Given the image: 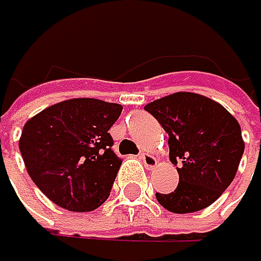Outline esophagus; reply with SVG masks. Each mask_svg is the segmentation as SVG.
I'll return each instance as SVG.
<instances>
[{
    "instance_id": "1",
    "label": "esophagus",
    "mask_w": 261,
    "mask_h": 261,
    "mask_svg": "<svg viewBox=\"0 0 261 261\" xmlns=\"http://www.w3.org/2000/svg\"><path fill=\"white\" fill-rule=\"evenodd\" d=\"M140 158L143 161V165L147 168V169H153L156 166V158L153 155H150L149 152H141L140 153Z\"/></svg>"
}]
</instances>
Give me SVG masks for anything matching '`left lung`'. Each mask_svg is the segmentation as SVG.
Returning a JSON list of instances; mask_svg holds the SVG:
<instances>
[{"instance_id": "left-lung-1", "label": "left lung", "mask_w": 261, "mask_h": 261, "mask_svg": "<svg viewBox=\"0 0 261 261\" xmlns=\"http://www.w3.org/2000/svg\"><path fill=\"white\" fill-rule=\"evenodd\" d=\"M147 111L169 135V158L178 166L174 192L155 197L175 214L211 206L237 174L245 150L239 121L221 105L192 92H177L149 103Z\"/></svg>"}]
</instances>
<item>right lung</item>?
Here are the masks:
<instances>
[{
	"label": "right lung",
	"mask_w": 261,
	"mask_h": 261,
	"mask_svg": "<svg viewBox=\"0 0 261 261\" xmlns=\"http://www.w3.org/2000/svg\"><path fill=\"white\" fill-rule=\"evenodd\" d=\"M123 106L73 98L30 118L19 138L25 169L55 204L75 212L106 201L121 166L109 134Z\"/></svg>",
	"instance_id": "add662e5"
}]
</instances>
